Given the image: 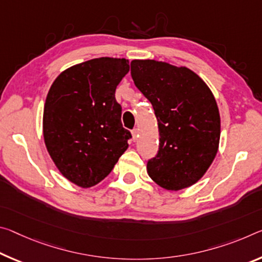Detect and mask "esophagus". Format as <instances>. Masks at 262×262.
<instances>
[{"label": "esophagus", "mask_w": 262, "mask_h": 262, "mask_svg": "<svg viewBox=\"0 0 262 262\" xmlns=\"http://www.w3.org/2000/svg\"><path fill=\"white\" fill-rule=\"evenodd\" d=\"M132 136H133V141H136L139 138V129L138 128H134V129L132 130Z\"/></svg>", "instance_id": "obj_1"}]
</instances>
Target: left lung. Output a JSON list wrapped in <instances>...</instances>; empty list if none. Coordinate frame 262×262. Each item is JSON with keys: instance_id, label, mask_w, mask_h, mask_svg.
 I'll list each match as a JSON object with an SVG mask.
<instances>
[{"instance_id": "left-lung-1", "label": "left lung", "mask_w": 262, "mask_h": 262, "mask_svg": "<svg viewBox=\"0 0 262 262\" xmlns=\"http://www.w3.org/2000/svg\"><path fill=\"white\" fill-rule=\"evenodd\" d=\"M130 74L159 122V151L148 161V175L171 191L194 184L219 146L221 116L212 92L191 70L163 61L133 60Z\"/></svg>"}]
</instances>
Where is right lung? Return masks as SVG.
<instances>
[{"instance_id":"1","label":"right lung","mask_w":262,"mask_h":262,"mask_svg":"<svg viewBox=\"0 0 262 262\" xmlns=\"http://www.w3.org/2000/svg\"><path fill=\"white\" fill-rule=\"evenodd\" d=\"M128 71L124 58H95L61 72L48 93L45 146L59 171L81 188L101 182L128 148L132 134L115 99Z\"/></svg>"}]
</instances>
